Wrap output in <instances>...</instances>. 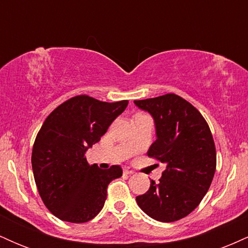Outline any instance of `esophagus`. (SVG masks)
Listing matches in <instances>:
<instances>
[{
    "mask_svg": "<svg viewBox=\"0 0 248 248\" xmlns=\"http://www.w3.org/2000/svg\"><path fill=\"white\" fill-rule=\"evenodd\" d=\"M124 175H133L134 171H133L132 169H130V168L126 167V168H124Z\"/></svg>",
    "mask_w": 248,
    "mask_h": 248,
    "instance_id": "34e87169",
    "label": "esophagus"
}]
</instances>
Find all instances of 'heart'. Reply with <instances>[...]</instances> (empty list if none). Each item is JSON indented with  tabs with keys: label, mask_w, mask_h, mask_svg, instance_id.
<instances>
[{
	"label": "heart",
	"mask_w": 248,
	"mask_h": 248,
	"mask_svg": "<svg viewBox=\"0 0 248 248\" xmlns=\"http://www.w3.org/2000/svg\"><path fill=\"white\" fill-rule=\"evenodd\" d=\"M138 115H141V114H138Z\"/></svg>",
	"instance_id": "heart-1"
}]
</instances>
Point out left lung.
<instances>
[{
  "label": "left lung",
  "mask_w": 248,
  "mask_h": 248,
  "mask_svg": "<svg viewBox=\"0 0 248 248\" xmlns=\"http://www.w3.org/2000/svg\"><path fill=\"white\" fill-rule=\"evenodd\" d=\"M140 109L153 116L156 140L148 156L166 164L158 183L136 197L149 217L163 223L191 213L209 190L216 171V147L203 115L179 95L135 100Z\"/></svg>",
  "instance_id": "obj_1"
}]
</instances>
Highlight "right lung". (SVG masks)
Returning <instances> with one entry per match:
<instances>
[{"label": "right lung", "instance_id": "1", "mask_svg": "<svg viewBox=\"0 0 248 248\" xmlns=\"http://www.w3.org/2000/svg\"><path fill=\"white\" fill-rule=\"evenodd\" d=\"M127 100L104 102L77 95L47 116L33 143V177L43 203L61 220L86 223L101 211L120 166H90L85 154L126 109Z\"/></svg>", "mask_w": 248, "mask_h": 248}]
</instances>
